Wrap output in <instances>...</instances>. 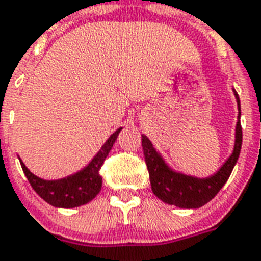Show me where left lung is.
I'll use <instances>...</instances> for the list:
<instances>
[{
	"instance_id": "8db88e82",
	"label": "left lung",
	"mask_w": 261,
	"mask_h": 261,
	"mask_svg": "<svg viewBox=\"0 0 261 261\" xmlns=\"http://www.w3.org/2000/svg\"><path fill=\"white\" fill-rule=\"evenodd\" d=\"M234 97L238 101L239 116L236 124V135H234L233 152L221 168L211 177L197 178L188 174L178 173L165 164L163 157L153 148L152 143L146 136H141L145 164L149 172L150 187L152 192L159 199L169 205H176L178 208H200L205 205L208 201L219 193L223 185L227 182L239 159L243 143V130L240 124V100L233 89Z\"/></svg>"
}]
</instances>
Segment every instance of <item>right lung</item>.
<instances>
[{
    "label": "right lung",
    "mask_w": 261,
    "mask_h": 261,
    "mask_svg": "<svg viewBox=\"0 0 261 261\" xmlns=\"http://www.w3.org/2000/svg\"><path fill=\"white\" fill-rule=\"evenodd\" d=\"M121 129L122 128H118L107 140V143L93 157V160L90 161L83 171L77 172L72 176L60 178V180H44L32 173L22 161L19 160L23 173L36 193L50 205L57 206V208H74V206L84 205L92 201L100 193L101 187H102L100 168L104 164L105 159L111 152L112 146L115 144Z\"/></svg>",
    "instance_id": "1"
}]
</instances>
